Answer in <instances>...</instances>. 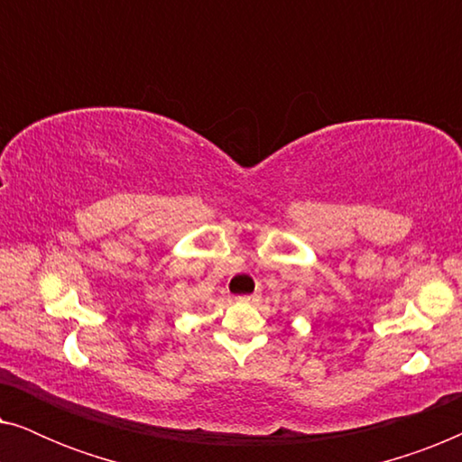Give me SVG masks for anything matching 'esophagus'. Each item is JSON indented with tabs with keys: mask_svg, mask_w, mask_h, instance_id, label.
Returning a JSON list of instances; mask_svg holds the SVG:
<instances>
[{
	"mask_svg": "<svg viewBox=\"0 0 462 462\" xmlns=\"http://www.w3.org/2000/svg\"><path fill=\"white\" fill-rule=\"evenodd\" d=\"M237 300L239 302H248V305H250V302L261 300V294H258V292H254V294H242V296H237Z\"/></svg>",
	"mask_w": 462,
	"mask_h": 462,
	"instance_id": "esophagus-1",
	"label": "esophagus"
}]
</instances>
